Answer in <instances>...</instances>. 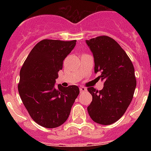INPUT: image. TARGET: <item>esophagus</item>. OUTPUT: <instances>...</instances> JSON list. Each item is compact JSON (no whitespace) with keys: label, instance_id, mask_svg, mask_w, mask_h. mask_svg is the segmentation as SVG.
Returning a JSON list of instances; mask_svg holds the SVG:
<instances>
[{"label":"esophagus","instance_id":"esophagus-1","mask_svg":"<svg viewBox=\"0 0 151 151\" xmlns=\"http://www.w3.org/2000/svg\"><path fill=\"white\" fill-rule=\"evenodd\" d=\"M80 92H83V91H86L87 89H86V88H85V87H80Z\"/></svg>","mask_w":151,"mask_h":151}]
</instances>
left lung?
I'll return each instance as SVG.
<instances>
[{
    "label": "left lung",
    "instance_id": "left-lung-1",
    "mask_svg": "<svg viewBox=\"0 0 151 151\" xmlns=\"http://www.w3.org/2000/svg\"><path fill=\"white\" fill-rule=\"evenodd\" d=\"M94 58L96 73L104 80V88L99 91L93 87L88 91L93 99L88 106L94 122L110 125L123 116L134 93L137 80L132 60L119 44L106 36L86 40Z\"/></svg>",
    "mask_w": 151,
    "mask_h": 151
}]
</instances>
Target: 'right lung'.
<instances>
[{"label": "right lung", "instance_id": "add662e5", "mask_svg": "<svg viewBox=\"0 0 151 151\" xmlns=\"http://www.w3.org/2000/svg\"><path fill=\"white\" fill-rule=\"evenodd\" d=\"M76 42L44 39L32 49L21 68L19 96L32 119L43 127L52 129L66 122L80 93L77 85L55 87L58 72Z\"/></svg>", "mask_w": 151, "mask_h": 151}]
</instances>
